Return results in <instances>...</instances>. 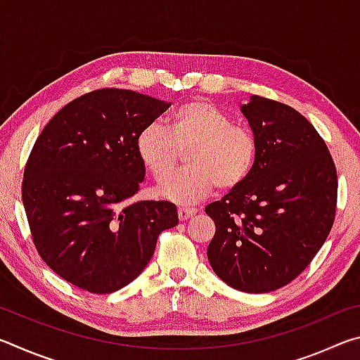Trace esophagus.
Returning <instances> with one entry per match:
<instances>
[{
  "instance_id": "obj_1",
  "label": "esophagus",
  "mask_w": 360,
  "mask_h": 360,
  "mask_svg": "<svg viewBox=\"0 0 360 360\" xmlns=\"http://www.w3.org/2000/svg\"><path fill=\"white\" fill-rule=\"evenodd\" d=\"M195 214H197V208H179L178 210L179 221H187V219H191Z\"/></svg>"
}]
</instances>
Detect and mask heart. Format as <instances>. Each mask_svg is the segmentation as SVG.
Here are the masks:
<instances>
[{"mask_svg":"<svg viewBox=\"0 0 360 360\" xmlns=\"http://www.w3.org/2000/svg\"><path fill=\"white\" fill-rule=\"evenodd\" d=\"M188 149L184 172L169 177L177 166L179 152ZM138 160L158 184L163 198L188 205L205 198L214 187L227 192L240 187L257 162L259 143L245 124L206 100L176 106L167 117V129L149 124L135 139Z\"/></svg>","mask_w":360,"mask_h":360,"instance_id":"1","label":"heart"}]
</instances>
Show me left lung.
I'll return each mask as SVG.
<instances>
[{
    "mask_svg": "<svg viewBox=\"0 0 360 360\" xmlns=\"http://www.w3.org/2000/svg\"><path fill=\"white\" fill-rule=\"evenodd\" d=\"M259 143L249 178L205 208L216 225L208 260L230 288L276 290L324 245L337 211V169L314 127L284 103L252 95L241 106Z\"/></svg>",
    "mask_w": 360,
    "mask_h": 360,
    "instance_id": "1",
    "label": "left lung"
}]
</instances>
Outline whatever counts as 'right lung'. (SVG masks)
Instances as JSON below:
<instances>
[{
    "instance_id": "obj_1",
    "label": "right lung",
    "mask_w": 360,
    "mask_h": 360,
    "mask_svg": "<svg viewBox=\"0 0 360 360\" xmlns=\"http://www.w3.org/2000/svg\"><path fill=\"white\" fill-rule=\"evenodd\" d=\"M168 106L131 90H94L60 109L30 152L22 200L36 251L79 289L125 288L158 235L178 225L173 203L130 202L146 174L135 139Z\"/></svg>"
}]
</instances>
